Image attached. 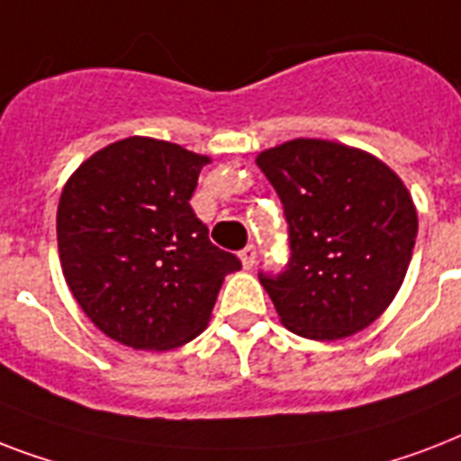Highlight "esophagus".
<instances>
[{"instance_id": "obj_1", "label": "esophagus", "mask_w": 461, "mask_h": 461, "mask_svg": "<svg viewBox=\"0 0 461 461\" xmlns=\"http://www.w3.org/2000/svg\"><path fill=\"white\" fill-rule=\"evenodd\" d=\"M239 258H241L246 270L256 266V246H246V249H241V251H239Z\"/></svg>"}]
</instances>
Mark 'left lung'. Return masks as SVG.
Here are the masks:
<instances>
[{
  "instance_id": "8db88e82",
  "label": "left lung",
  "mask_w": 461,
  "mask_h": 461,
  "mask_svg": "<svg viewBox=\"0 0 461 461\" xmlns=\"http://www.w3.org/2000/svg\"><path fill=\"white\" fill-rule=\"evenodd\" d=\"M256 162L289 224L285 270L258 275L282 325L325 342L368 328L393 303L414 251L407 186L385 162L335 140H287Z\"/></svg>"
}]
</instances>
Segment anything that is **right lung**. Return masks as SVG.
Segmentation results:
<instances>
[{"label": "right lung", "instance_id": "right-lung-1", "mask_svg": "<svg viewBox=\"0 0 461 461\" xmlns=\"http://www.w3.org/2000/svg\"><path fill=\"white\" fill-rule=\"evenodd\" d=\"M210 162L167 140H117L83 162L61 191L57 244L83 313L117 342L165 351L205 330L224 275L191 195Z\"/></svg>", "mask_w": 461, "mask_h": 461}]
</instances>
